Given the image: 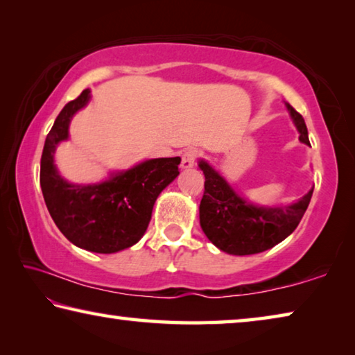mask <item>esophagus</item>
<instances>
[{
    "label": "esophagus",
    "mask_w": 355,
    "mask_h": 355,
    "mask_svg": "<svg viewBox=\"0 0 355 355\" xmlns=\"http://www.w3.org/2000/svg\"><path fill=\"white\" fill-rule=\"evenodd\" d=\"M197 158H199V150H196V148L184 150V153L182 155V167H183V169H189V167L194 166Z\"/></svg>",
    "instance_id": "34e87169"
}]
</instances>
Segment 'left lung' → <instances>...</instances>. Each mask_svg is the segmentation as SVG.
Here are the masks:
<instances>
[{
	"label": "left lung",
	"instance_id": "8db88e82",
	"mask_svg": "<svg viewBox=\"0 0 355 355\" xmlns=\"http://www.w3.org/2000/svg\"><path fill=\"white\" fill-rule=\"evenodd\" d=\"M286 107L300 133L299 141L310 146L304 117L291 105ZM199 167L205 175L200 227L216 248L230 255L260 254L284 241L296 230L313 194L310 189L288 207H257L239 197L207 161H200Z\"/></svg>",
	"mask_w": 355,
	"mask_h": 355
}]
</instances>
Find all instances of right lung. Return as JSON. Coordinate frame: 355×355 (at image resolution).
Instances as JSON below:
<instances>
[{
  "label": "right lung",
  "mask_w": 355,
  "mask_h": 355,
  "mask_svg": "<svg viewBox=\"0 0 355 355\" xmlns=\"http://www.w3.org/2000/svg\"><path fill=\"white\" fill-rule=\"evenodd\" d=\"M91 91L69 101L46 135L40 159V186L53 220L70 243L89 252L114 254L136 244L152 219L156 199L180 173L175 158L148 159L133 169L112 173L98 184H71L53 161L58 144L69 137L76 111L87 105Z\"/></svg>",
  "instance_id": "obj_1"
}]
</instances>
